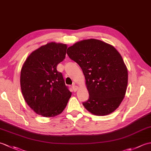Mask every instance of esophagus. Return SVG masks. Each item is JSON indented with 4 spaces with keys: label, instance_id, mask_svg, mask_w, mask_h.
<instances>
[{
    "label": "esophagus",
    "instance_id": "34e87169",
    "mask_svg": "<svg viewBox=\"0 0 151 151\" xmlns=\"http://www.w3.org/2000/svg\"><path fill=\"white\" fill-rule=\"evenodd\" d=\"M72 88H73L74 91H76L78 90V86H76V85H75V84H74L73 85V86H72Z\"/></svg>",
    "mask_w": 151,
    "mask_h": 151
}]
</instances>
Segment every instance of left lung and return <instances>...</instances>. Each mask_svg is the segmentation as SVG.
Masks as SVG:
<instances>
[{
    "mask_svg": "<svg viewBox=\"0 0 151 151\" xmlns=\"http://www.w3.org/2000/svg\"><path fill=\"white\" fill-rule=\"evenodd\" d=\"M67 54L84 73L89 92L83 105L99 116L106 115L119 106L126 93L128 70L122 56L111 45L99 40L78 41Z\"/></svg>",
    "mask_w": 151,
    "mask_h": 151,
    "instance_id": "obj_1",
    "label": "left lung"
}]
</instances>
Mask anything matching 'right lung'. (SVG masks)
Wrapping results in <instances>:
<instances>
[{
    "label": "right lung",
    "instance_id": "1",
    "mask_svg": "<svg viewBox=\"0 0 151 151\" xmlns=\"http://www.w3.org/2000/svg\"><path fill=\"white\" fill-rule=\"evenodd\" d=\"M67 48L66 44L47 43L33 51L22 67L20 83L24 101L43 117L62 113L71 96L62 74L56 69L65 59Z\"/></svg>",
    "mask_w": 151,
    "mask_h": 151
}]
</instances>
